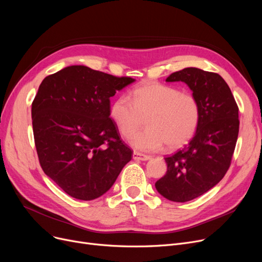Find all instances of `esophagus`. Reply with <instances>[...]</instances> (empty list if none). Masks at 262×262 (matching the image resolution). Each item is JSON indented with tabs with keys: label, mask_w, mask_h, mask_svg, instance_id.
Returning a JSON list of instances; mask_svg holds the SVG:
<instances>
[{
	"label": "esophagus",
	"mask_w": 262,
	"mask_h": 262,
	"mask_svg": "<svg viewBox=\"0 0 262 262\" xmlns=\"http://www.w3.org/2000/svg\"><path fill=\"white\" fill-rule=\"evenodd\" d=\"M133 158L135 160H138V161H144V160L150 159V156H147V155H144V154H141V153H138V152H134Z\"/></svg>",
	"instance_id": "1"
}]
</instances>
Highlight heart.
<instances>
[{
    "instance_id": "b5f03b06",
    "label": "heart",
    "mask_w": 262,
    "mask_h": 262,
    "mask_svg": "<svg viewBox=\"0 0 262 262\" xmlns=\"http://www.w3.org/2000/svg\"><path fill=\"white\" fill-rule=\"evenodd\" d=\"M110 118L123 137L132 136L145 117L146 129L130 138V144L144 152L177 148L195 134L201 120V106L193 94L180 89L146 81L134 88L127 96H118L109 109Z\"/></svg>"
}]
</instances>
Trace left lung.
<instances>
[{"mask_svg": "<svg viewBox=\"0 0 262 262\" xmlns=\"http://www.w3.org/2000/svg\"><path fill=\"white\" fill-rule=\"evenodd\" d=\"M166 81L186 82L201 106L194 137L164 158L167 173L155 184L163 198L184 203L206 193L229 169L239 134V108L226 81L217 73L185 68Z\"/></svg>", "mask_w": 262, "mask_h": 262, "instance_id": "left-lung-1", "label": "left lung"}]
</instances>
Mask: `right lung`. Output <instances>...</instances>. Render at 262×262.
Segmentation results:
<instances>
[{"label": "right lung", "instance_id": "obj_1", "mask_svg": "<svg viewBox=\"0 0 262 262\" xmlns=\"http://www.w3.org/2000/svg\"><path fill=\"white\" fill-rule=\"evenodd\" d=\"M135 79L85 66L47 76L32 104L40 166L67 194L91 201L107 192L132 149L110 118V98Z\"/></svg>", "mask_w": 262, "mask_h": 262}]
</instances>
